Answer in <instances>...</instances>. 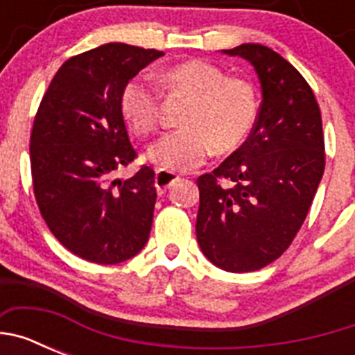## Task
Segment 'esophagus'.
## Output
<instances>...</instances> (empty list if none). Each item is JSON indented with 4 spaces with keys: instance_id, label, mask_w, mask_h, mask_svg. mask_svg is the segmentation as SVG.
I'll return each instance as SVG.
<instances>
[{
    "instance_id": "obj_1",
    "label": "esophagus",
    "mask_w": 355,
    "mask_h": 355,
    "mask_svg": "<svg viewBox=\"0 0 355 355\" xmlns=\"http://www.w3.org/2000/svg\"><path fill=\"white\" fill-rule=\"evenodd\" d=\"M180 175L175 174V172H171V171H163V168H158L156 171V175H155V187L156 190H158L159 193H163L165 190H167L168 187H171L172 183H174L175 180H178Z\"/></svg>"
}]
</instances>
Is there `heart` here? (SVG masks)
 Wrapping results in <instances>:
<instances>
[{
    "label": "heart",
    "instance_id": "heart-1",
    "mask_svg": "<svg viewBox=\"0 0 355 355\" xmlns=\"http://www.w3.org/2000/svg\"><path fill=\"white\" fill-rule=\"evenodd\" d=\"M167 92L190 97L181 117L183 128L168 131L147 149V158L165 171L188 172L211 155L229 153L243 144L258 114L256 92L249 81L227 78L209 62L188 60L159 76ZM121 112L135 135L147 137L159 121V94L144 78H133L121 92Z\"/></svg>",
    "mask_w": 355,
    "mask_h": 355
}]
</instances>
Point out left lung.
<instances>
[{"label": "left lung", "mask_w": 355, "mask_h": 355, "mask_svg": "<svg viewBox=\"0 0 355 355\" xmlns=\"http://www.w3.org/2000/svg\"><path fill=\"white\" fill-rule=\"evenodd\" d=\"M224 53L254 65L263 101L243 146L197 180L196 233L213 265L240 274L291 245L324 175L325 142L315 94L290 62L261 44Z\"/></svg>", "instance_id": "8db88e82"}]
</instances>
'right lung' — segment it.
Returning <instances> with one entry per match:
<instances>
[{"mask_svg":"<svg viewBox=\"0 0 355 355\" xmlns=\"http://www.w3.org/2000/svg\"><path fill=\"white\" fill-rule=\"evenodd\" d=\"M159 56L121 42L71 56L37 110L30 137L37 206L56 240L90 263L126 261L149 238L155 171L142 165L130 180H111L137 158L121 92Z\"/></svg>","mask_w":355,"mask_h":355,"instance_id":"add662e5","label":"right lung"}]
</instances>
